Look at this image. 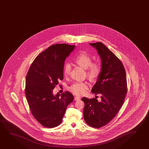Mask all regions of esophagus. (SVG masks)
Instances as JSON below:
<instances>
[{
	"label": "esophagus",
	"mask_w": 149,
	"mask_h": 149,
	"mask_svg": "<svg viewBox=\"0 0 149 149\" xmlns=\"http://www.w3.org/2000/svg\"><path fill=\"white\" fill-rule=\"evenodd\" d=\"M74 100L76 101H77V100H80V98L79 97H77V96H76L74 97Z\"/></svg>",
	"instance_id": "1"
}]
</instances>
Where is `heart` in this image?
Instances as JSON below:
<instances>
[{
  "instance_id": "b5f03b06",
  "label": "heart",
  "mask_w": 149,
  "mask_h": 149,
  "mask_svg": "<svg viewBox=\"0 0 149 149\" xmlns=\"http://www.w3.org/2000/svg\"><path fill=\"white\" fill-rule=\"evenodd\" d=\"M74 61L79 66L86 69V75L90 79L94 80L96 79L101 72V66L99 63L92 62V59L85 52H81L76 55ZM71 66L67 63L63 68V73L65 75H69L71 73ZM90 84L86 81L74 83L69 87V90L74 94L78 96L84 95L86 93Z\"/></svg>"
}]
</instances>
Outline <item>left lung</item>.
<instances>
[{"label": "left lung", "mask_w": 149, "mask_h": 149, "mask_svg": "<svg viewBox=\"0 0 149 149\" xmlns=\"http://www.w3.org/2000/svg\"><path fill=\"white\" fill-rule=\"evenodd\" d=\"M90 45L97 50L102 61L101 72L91 91L101 94V101L86 97L81 100L86 123L99 128L109 123L122 107L127 93V77L123 64L106 45L100 42Z\"/></svg>", "instance_id": "8db88e82"}]
</instances>
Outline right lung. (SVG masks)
Wrapping results in <instances>:
<instances>
[{"instance_id": "add662e5", "label": "right lung", "mask_w": 149, "mask_h": 149, "mask_svg": "<svg viewBox=\"0 0 149 149\" xmlns=\"http://www.w3.org/2000/svg\"><path fill=\"white\" fill-rule=\"evenodd\" d=\"M75 47L66 43L50 46L37 56L28 72L26 98L33 116L45 127L59 125L67 107L73 101L69 92L54 95L53 90L63 80L65 60Z\"/></svg>"}]
</instances>
